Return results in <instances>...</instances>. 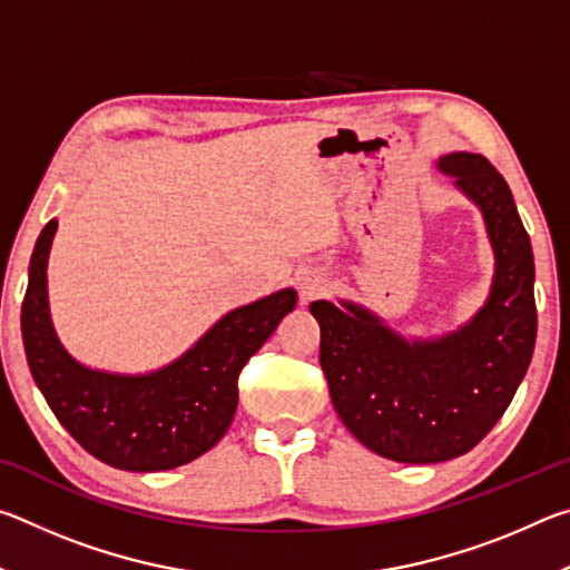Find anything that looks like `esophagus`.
Segmentation results:
<instances>
[{"mask_svg":"<svg viewBox=\"0 0 570 570\" xmlns=\"http://www.w3.org/2000/svg\"><path fill=\"white\" fill-rule=\"evenodd\" d=\"M326 292H330V278L322 272H306L298 278V294H302L304 304L314 302V298H322Z\"/></svg>","mask_w":570,"mask_h":570,"instance_id":"34e87169","label":"esophagus"}]
</instances>
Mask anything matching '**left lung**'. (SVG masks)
<instances>
[{
    "label": "left lung",
    "instance_id": "left-lung-1",
    "mask_svg": "<svg viewBox=\"0 0 570 570\" xmlns=\"http://www.w3.org/2000/svg\"><path fill=\"white\" fill-rule=\"evenodd\" d=\"M440 168L482 208L495 248L493 292L475 320L440 342L407 344L354 304L308 306L346 430L377 455L412 465L465 455L495 428L538 332L533 250L505 178L480 153H452Z\"/></svg>",
    "mask_w": 570,
    "mask_h": 570
}]
</instances>
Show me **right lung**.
Here are the masks:
<instances>
[{
    "label": "right lung",
    "mask_w": 570,
    "mask_h": 570,
    "mask_svg": "<svg viewBox=\"0 0 570 570\" xmlns=\"http://www.w3.org/2000/svg\"><path fill=\"white\" fill-rule=\"evenodd\" d=\"M57 220L37 238L22 302L24 354L37 387L62 428L105 465L170 470L226 435L238 404V374L296 306L284 288L226 314L190 352L146 377L92 372L57 342L47 308V256Z\"/></svg>",
    "instance_id": "right-lung-1"
}]
</instances>
